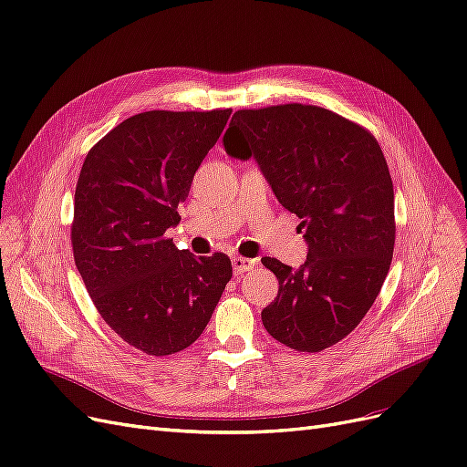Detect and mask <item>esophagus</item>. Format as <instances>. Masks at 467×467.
Here are the masks:
<instances>
[{"instance_id":"esophagus-1","label":"esophagus","mask_w":467,"mask_h":467,"mask_svg":"<svg viewBox=\"0 0 467 467\" xmlns=\"http://www.w3.org/2000/svg\"><path fill=\"white\" fill-rule=\"evenodd\" d=\"M232 266H234V275L242 276V275L253 271V268L257 266V261L247 259V257H232Z\"/></svg>"}]
</instances>
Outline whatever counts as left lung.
Here are the masks:
<instances>
[{
    "label": "left lung",
    "instance_id": "8db88e82",
    "mask_svg": "<svg viewBox=\"0 0 467 467\" xmlns=\"http://www.w3.org/2000/svg\"><path fill=\"white\" fill-rule=\"evenodd\" d=\"M223 148L255 160L302 218L306 263L261 259L280 285L261 312L265 329L302 352L338 343L372 307L393 257V182L376 138L327 109L290 103L237 110Z\"/></svg>",
    "mask_w": 467,
    "mask_h": 467
}]
</instances>
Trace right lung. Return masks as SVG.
Returning a JSON list of instances; mask_svg holds the SVG:
<instances>
[{
  "instance_id": "add662e5",
  "label": "right lung",
  "mask_w": 467,
  "mask_h": 467,
  "mask_svg": "<svg viewBox=\"0 0 467 467\" xmlns=\"http://www.w3.org/2000/svg\"><path fill=\"white\" fill-rule=\"evenodd\" d=\"M232 109L148 110L91 148L76 187L78 271L109 327L151 357L191 347L232 278L230 259H196L165 232Z\"/></svg>"
}]
</instances>
